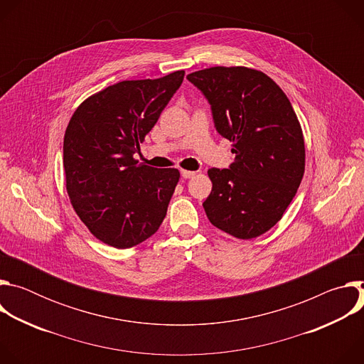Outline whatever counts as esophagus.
I'll list each match as a JSON object with an SVG mask.
<instances>
[{
	"label": "esophagus",
	"instance_id": "1",
	"mask_svg": "<svg viewBox=\"0 0 364 364\" xmlns=\"http://www.w3.org/2000/svg\"><path fill=\"white\" fill-rule=\"evenodd\" d=\"M194 176H196V173H194V171L181 170V177H183V178H191V177H194Z\"/></svg>",
	"mask_w": 364,
	"mask_h": 364
}]
</instances>
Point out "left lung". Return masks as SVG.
I'll return each instance as SVG.
<instances>
[{
	"label": "left lung",
	"mask_w": 364,
	"mask_h": 364,
	"mask_svg": "<svg viewBox=\"0 0 364 364\" xmlns=\"http://www.w3.org/2000/svg\"><path fill=\"white\" fill-rule=\"evenodd\" d=\"M187 79L209 100L218 132L233 142L235 163L207 171L213 187L204 212L237 239L261 236L281 220L305 170L291 102L269 76L243 66L203 69Z\"/></svg>",
	"instance_id": "1"
}]
</instances>
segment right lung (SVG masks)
<instances>
[{"label": "right lung", "instance_id": "1", "mask_svg": "<svg viewBox=\"0 0 364 364\" xmlns=\"http://www.w3.org/2000/svg\"><path fill=\"white\" fill-rule=\"evenodd\" d=\"M184 79L124 80L83 100L65 132L66 190L76 215L100 242L132 247L159 230L180 178L177 168L134 155Z\"/></svg>", "mask_w": 364, "mask_h": 364}]
</instances>
